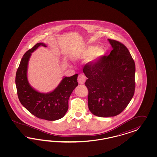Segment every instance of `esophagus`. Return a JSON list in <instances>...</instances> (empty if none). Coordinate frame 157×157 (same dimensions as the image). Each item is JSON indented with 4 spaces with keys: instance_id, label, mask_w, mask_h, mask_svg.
<instances>
[{
    "instance_id": "esophagus-1",
    "label": "esophagus",
    "mask_w": 157,
    "mask_h": 157,
    "mask_svg": "<svg viewBox=\"0 0 157 157\" xmlns=\"http://www.w3.org/2000/svg\"><path fill=\"white\" fill-rule=\"evenodd\" d=\"M86 81V77L83 74H80L78 77V82L79 84H83Z\"/></svg>"
}]
</instances>
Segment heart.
<instances>
[{"label": "heart", "mask_w": 157, "mask_h": 157, "mask_svg": "<svg viewBox=\"0 0 157 157\" xmlns=\"http://www.w3.org/2000/svg\"><path fill=\"white\" fill-rule=\"evenodd\" d=\"M104 53V51L101 48H97L96 46H88L74 53V59L78 60L90 57V61H96L101 58Z\"/></svg>", "instance_id": "1"}]
</instances>
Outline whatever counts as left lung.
Listing matches in <instances>:
<instances>
[{
	"label": "left lung",
	"instance_id": "8db88e82",
	"mask_svg": "<svg viewBox=\"0 0 157 157\" xmlns=\"http://www.w3.org/2000/svg\"><path fill=\"white\" fill-rule=\"evenodd\" d=\"M113 49L108 56L89 62L83 71L88 78L85 83L88 106L95 116L113 117L127 106L135 93V65L123 44L108 39Z\"/></svg>",
	"mask_w": 157,
	"mask_h": 157
}]
</instances>
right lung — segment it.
Listing matches in <instances>:
<instances>
[{"label": "right lung", "instance_id": "1", "mask_svg": "<svg viewBox=\"0 0 157 157\" xmlns=\"http://www.w3.org/2000/svg\"><path fill=\"white\" fill-rule=\"evenodd\" d=\"M40 46L47 47L44 43L36 44L24 54L21 60L15 76L17 94L21 104L30 113L39 119L55 121L61 119L66 113L69 97L78 85V75L64 77L52 92L41 93L34 90L29 83L27 70L32 53Z\"/></svg>", "mask_w": 157, "mask_h": 157}]
</instances>
